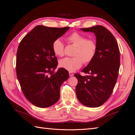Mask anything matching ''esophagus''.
I'll return each instance as SVG.
<instances>
[{
  "label": "esophagus",
  "mask_w": 135,
  "mask_h": 135,
  "mask_svg": "<svg viewBox=\"0 0 135 135\" xmlns=\"http://www.w3.org/2000/svg\"><path fill=\"white\" fill-rule=\"evenodd\" d=\"M69 75H70V76H73L74 75V74L73 73H71V72H69Z\"/></svg>",
  "instance_id": "1"
}]
</instances>
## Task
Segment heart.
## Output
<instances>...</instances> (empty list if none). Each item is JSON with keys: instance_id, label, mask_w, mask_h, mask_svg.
<instances>
[{"instance_id": "b5f03b06", "label": "heart", "mask_w": 135, "mask_h": 135, "mask_svg": "<svg viewBox=\"0 0 135 135\" xmlns=\"http://www.w3.org/2000/svg\"><path fill=\"white\" fill-rule=\"evenodd\" d=\"M68 40L76 46L74 54L75 57H65L60 60V67L69 71H74L81 67L83 62L88 64L94 59L98 48L97 44L94 39H87L86 36L73 32L68 36ZM52 49L55 55L64 56V45L61 39H57L53 42Z\"/></svg>"}]
</instances>
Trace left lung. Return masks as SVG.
<instances>
[{
    "mask_svg": "<svg viewBox=\"0 0 135 135\" xmlns=\"http://www.w3.org/2000/svg\"><path fill=\"white\" fill-rule=\"evenodd\" d=\"M96 36L95 56L82 70L87 75L75 74L78 79L75 91L78 100L85 106L97 107L106 102L117 81L120 67L119 49L114 36L102 25L81 28Z\"/></svg>",
    "mask_w": 135,
    "mask_h": 135,
    "instance_id": "obj_1",
    "label": "left lung"
}]
</instances>
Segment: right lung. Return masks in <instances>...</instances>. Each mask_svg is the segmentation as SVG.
<instances>
[{
	"label": "right lung",
	"instance_id": "1",
	"mask_svg": "<svg viewBox=\"0 0 135 135\" xmlns=\"http://www.w3.org/2000/svg\"><path fill=\"white\" fill-rule=\"evenodd\" d=\"M70 28L37 25L24 36L16 54V74L25 98L36 107H49L60 97V87L69 77L60 68L52 49L53 42Z\"/></svg>",
	"mask_w": 135,
	"mask_h": 135
}]
</instances>
